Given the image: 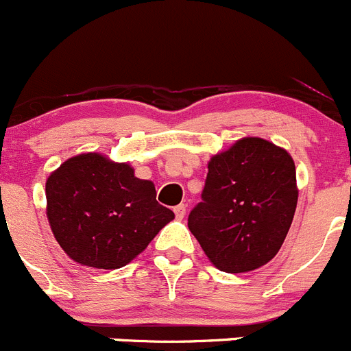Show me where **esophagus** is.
<instances>
[{
	"label": "esophagus",
	"instance_id": "1",
	"mask_svg": "<svg viewBox=\"0 0 351 351\" xmlns=\"http://www.w3.org/2000/svg\"><path fill=\"white\" fill-rule=\"evenodd\" d=\"M174 213H176V218H177V219H182L184 216H186V206H184V204L176 206Z\"/></svg>",
	"mask_w": 351,
	"mask_h": 351
}]
</instances>
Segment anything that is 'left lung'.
Instances as JSON below:
<instances>
[{
    "label": "left lung",
    "instance_id": "obj_1",
    "mask_svg": "<svg viewBox=\"0 0 351 351\" xmlns=\"http://www.w3.org/2000/svg\"><path fill=\"white\" fill-rule=\"evenodd\" d=\"M187 226L223 272H250L282 247L298 206L291 155L263 138H241L208 164Z\"/></svg>",
    "mask_w": 351,
    "mask_h": 351
}]
</instances>
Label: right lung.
<instances>
[{
  "label": "right lung",
  "instance_id": "add662e5",
  "mask_svg": "<svg viewBox=\"0 0 351 351\" xmlns=\"http://www.w3.org/2000/svg\"><path fill=\"white\" fill-rule=\"evenodd\" d=\"M47 218L62 250L81 265L120 269L142 254L174 213L155 186L99 154L64 162L45 184Z\"/></svg>",
  "mask_w": 351,
  "mask_h": 351
}]
</instances>
